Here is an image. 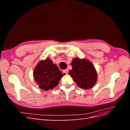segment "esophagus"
Listing matches in <instances>:
<instances>
[{
	"instance_id": "obj_1",
	"label": "esophagus",
	"mask_w": 130,
	"mask_h": 130,
	"mask_svg": "<svg viewBox=\"0 0 130 130\" xmlns=\"http://www.w3.org/2000/svg\"><path fill=\"white\" fill-rule=\"evenodd\" d=\"M63 73L66 74H68V69H66L64 70H63Z\"/></svg>"
}]
</instances>
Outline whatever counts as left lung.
I'll return each instance as SVG.
<instances>
[{
	"label": "left lung",
	"instance_id": "8db88e82",
	"mask_svg": "<svg viewBox=\"0 0 130 130\" xmlns=\"http://www.w3.org/2000/svg\"><path fill=\"white\" fill-rule=\"evenodd\" d=\"M72 69L69 75L80 88L84 89L92 88L97 81V72L93 64L86 59L78 57L73 59Z\"/></svg>",
	"mask_w": 130,
	"mask_h": 130
}]
</instances>
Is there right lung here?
Returning <instances> with one entry per match:
<instances>
[{"mask_svg":"<svg viewBox=\"0 0 130 130\" xmlns=\"http://www.w3.org/2000/svg\"><path fill=\"white\" fill-rule=\"evenodd\" d=\"M64 75L59 70L58 67L48 58L38 63L35 67L33 75L39 87L48 90L57 86L61 78Z\"/></svg>","mask_w":130,"mask_h":130,"instance_id":"add662e5","label":"right lung"}]
</instances>
